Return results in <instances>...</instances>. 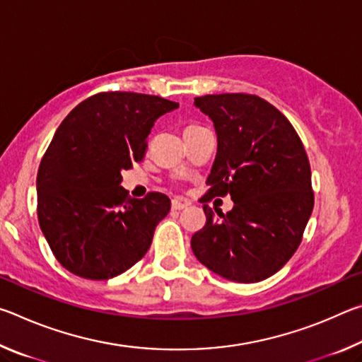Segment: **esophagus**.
<instances>
[{"instance_id":"esophagus-1","label":"esophagus","mask_w":362,"mask_h":362,"mask_svg":"<svg viewBox=\"0 0 362 362\" xmlns=\"http://www.w3.org/2000/svg\"><path fill=\"white\" fill-rule=\"evenodd\" d=\"M187 206H188L187 201H183V199H180V198H175V199H173V209H175V211H182V209H185Z\"/></svg>"}]
</instances>
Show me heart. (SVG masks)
<instances>
[{"label":"heart","mask_w":362,"mask_h":362,"mask_svg":"<svg viewBox=\"0 0 362 362\" xmlns=\"http://www.w3.org/2000/svg\"><path fill=\"white\" fill-rule=\"evenodd\" d=\"M194 129H199V126H188L187 129H185V132H188V131H194Z\"/></svg>","instance_id":"heart-1"}]
</instances>
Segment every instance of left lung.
Returning <instances> with one entry per match:
<instances>
[{
	"mask_svg": "<svg viewBox=\"0 0 362 362\" xmlns=\"http://www.w3.org/2000/svg\"><path fill=\"white\" fill-rule=\"evenodd\" d=\"M217 134V155L207 177L214 196L230 194L223 214L203 206L206 225L192 238L204 267L236 283H259L283 268L296 252L315 196L303 144L289 119L250 94L196 97Z\"/></svg>",
	"mask_w": 362,
	"mask_h": 362,
	"instance_id": "1",
	"label": "left lung"
}]
</instances>
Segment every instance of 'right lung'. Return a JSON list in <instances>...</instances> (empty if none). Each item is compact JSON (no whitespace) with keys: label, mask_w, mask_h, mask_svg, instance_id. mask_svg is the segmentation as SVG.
<instances>
[{"label":"right lung","mask_w":362,"mask_h":362,"mask_svg":"<svg viewBox=\"0 0 362 362\" xmlns=\"http://www.w3.org/2000/svg\"><path fill=\"white\" fill-rule=\"evenodd\" d=\"M175 108L158 95L102 93L59 126L41 159L36 194L42 235L70 273L118 276L150 249L170 201L163 193L131 198L121 173L142 161L155 121Z\"/></svg>","instance_id":"obj_1"}]
</instances>
